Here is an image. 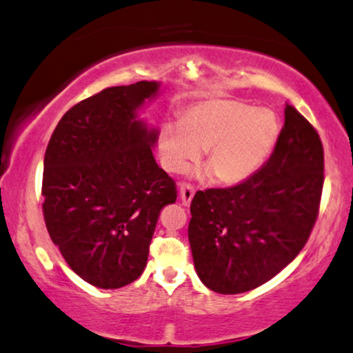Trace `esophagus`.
<instances>
[{
    "instance_id": "1",
    "label": "esophagus",
    "mask_w": 353,
    "mask_h": 353,
    "mask_svg": "<svg viewBox=\"0 0 353 353\" xmlns=\"http://www.w3.org/2000/svg\"><path fill=\"white\" fill-rule=\"evenodd\" d=\"M192 197H194V188L191 186V184L183 183L181 188H180V199H181V202L184 205H189V203H191Z\"/></svg>"
}]
</instances>
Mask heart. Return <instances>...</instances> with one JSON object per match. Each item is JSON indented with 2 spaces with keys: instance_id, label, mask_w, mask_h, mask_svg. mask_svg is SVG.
Returning a JSON list of instances; mask_svg holds the SVG:
<instances>
[{
  "instance_id": "obj_1",
  "label": "heart",
  "mask_w": 353,
  "mask_h": 353,
  "mask_svg": "<svg viewBox=\"0 0 353 353\" xmlns=\"http://www.w3.org/2000/svg\"><path fill=\"white\" fill-rule=\"evenodd\" d=\"M278 139V117L268 108H254L232 99H208L186 108L180 123L161 128L158 154L167 172L181 173L205 150L216 178L235 184L260 170Z\"/></svg>"
}]
</instances>
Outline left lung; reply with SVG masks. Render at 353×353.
<instances>
[{"label":"left lung","instance_id":"1","mask_svg":"<svg viewBox=\"0 0 353 353\" xmlns=\"http://www.w3.org/2000/svg\"><path fill=\"white\" fill-rule=\"evenodd\" d=\"M322 188V140L287 104L278 143L262 169L235 186L194 195L188 236L200 281L235 295L274 278L305 248Z\"/></svg>","mask_w":353,"mask_h":353}]
</instances>
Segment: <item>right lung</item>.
Wrapping results in <instances>:
<instances>
[{
    "label": "right lung",
    "instance_id": "obj_1",
    "mask_svg": "<svg viewBox=\"0 0 353 353\" xmlns=\"http://www.w3.org/2000/svg\"><path fill=\"white\" fill-rule=\"evenodd\" d=\"M156 82L112 86L64 113L47 145L42 211L68 265L99 289L142 274L161 210L175 203V181L156 164L158 131L137 110Z\"/></svg>",
    "mask_w": 353,
    "mask_h": 353
}]
</instances>
